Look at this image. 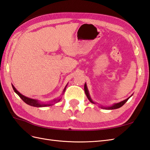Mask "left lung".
<instances>
[{"label": "left lung", "mask_w": 150, "mask_h": 150, "mask_svg": "<svg viewBox=\"0 0 150 150\" xmlns=\"http://www.w3.org/2000/svg\"><path fill=\"white\" fill-rule=\"evenodd\" d=\"M84 91H85V93H86V95L87 97H88V98L89 99V100L90 101V102H91V103H94V102H93L92 100L91 99V98H90L88 90V88H87V86H86V83H85V85H84ZM129 98H130V97H129ZM129 98H128L127 99L125 100L122 101V102H120V103H115L114 105H113L112 106H111V107H104V109H118V108H120V107H122V106L124 105V104L127 102L128 100L129 99ZM102 108H103V107H102Z\"/></svg>", "instance_id": "left-lung-1"}]
</instances>
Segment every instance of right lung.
<instances>
[{
    "label": "right lung",
    "instance_id": "obj_1",
    "mask_svg": "<svg viewBox=\"0 0 150 150\" xmlns=\"http://www.w3.org/2000/svg\"><path fill=\"white\" fill-rule=\"evenodd\" d=\"M12 87H13V89L14 91H15V92L20 97L21 99H22L24 102L26 103L27 104H28V105H30V106H33V107H46V106H50V105H52V103H49V104H48H48H41L40 103L38 102V101H37V100H34V99H31V98H27V97L22 95V94H20L18 91H17V90L15 89V87H14L13 85H12ZM65 89H66V88H64L63 91H65ZM59 100H60V99L59 100Z\"/></svg>",
    "mask_w": 150,
    "mask_h": 150
}]
</instances>
